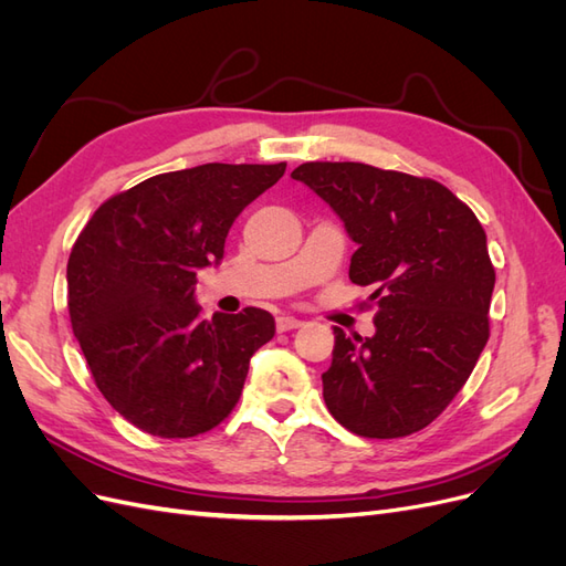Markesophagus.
Wrapping results in <instances>:
<instances>
[{
  "label": "esophagus",
  "mask_w": 566,
  "mask_h": 566,
  "mask_svg": "<svg viewBox=\"0 0 566 566\" xmlns=\"http://www.w3.org/2000/svg\"><path fill=\"white\" fill-rule=\"evenodd\" d=\"M300 325H302V321H300V318H295V316H287V314H283V316H279V318H276V331H279V333L295 331V328H300Z\"/></svg>",
  "instance_id": "34e87169"
}]
</instances>
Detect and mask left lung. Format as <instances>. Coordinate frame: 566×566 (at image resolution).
Listing matches in <instances>:
<instances>
[{"mask_svg": "<svg viewBox=\"0 0 566 566\" xmlns=\"http://www.w3.org/2000/svg\"><path fill=\"white\" fill-rule=\"evenodd\" d=\"M304 181L345 221L358 250L349 281L370 285L375 335L335 328L323 399L368 439L424 430L468 382L489 339L495 283L486 233L447 186L364 163H304Z\"/></svg>", "mask_w": 566, "mask_h": 566, "instance_id": "obj_1", "label": "left lung"}]
</instances>
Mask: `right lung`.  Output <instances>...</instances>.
<instances>
[{"instance_id":"right-lung-1","label":"right lung","mask_w":566,"mask_h":566,"mask_svg":"<svg viewBox=\"0 0 566 566\" xmlns=\"http://www.w3.org/2000/svg\"><path fill=\"white\" fill-rule=\"evenodd\" d=\"M285 175L276 165L208 163L156 175L98 205L67 260V312L106 401L163 439L229 418L250 356L276 321L248 306L202 318L198 269L224 256L233 219Z\"/></svg>"}]
</instances>
